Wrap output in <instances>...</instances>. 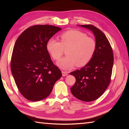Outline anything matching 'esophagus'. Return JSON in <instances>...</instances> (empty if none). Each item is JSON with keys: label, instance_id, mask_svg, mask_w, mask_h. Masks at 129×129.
Segmentation results:
<instances>
[{"label": "esophagus", "instance_id": "34e87169", "mask_svg": "<svg viewBox=\"0 0 129 129\" xmlns=\"http://www.w3.org/2000/svg\"><path fill=\"white\" fill-rule=\"evenodd\" d=\"M61 73H62V76H66L68 75V73L67 72H65V71H62Z\"/></svg>", "mask_w": 129, "mask_h": 129}]
</instances>
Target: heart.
Returning a JSON list of instances; mask_svg holds the SVG:
<instances>
[{
    "instance_id": "b5f03b06",
    "label": "heart",
    "mask_w": 129,
    "mask_h": 129,
    "mask_svg": "<svg viewBox=\"0 0 129 129\" xmlns=\"http://www.w3.org/2000/svg\"><path fill=\"white\" fill-rule=\"evenodd\" d=\"M60 39V42L50 38L46 42V48L55 60L61 58L64 49H67L68 56L57 62L60 68L68 70L75 65L83 67L91 60L96 46L93 38L87 37L85 33L77 30H70L62 33Z\"/></svg>"
}]
</instances>
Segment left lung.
Listing matches in <instances>:
<instances>
[{
  "mask_svg": "<svg viewBox=\"0 0 129 129\" xmlns=\"http://www.w3.org/2000/svg\"><path fill=\"white\" fill-rule=\"evenodd\" d=\"M78 26L92 32L96 46L91 60L80 70L70 73L76 79L70 90L75 98L90 102L100 97L110 84L114 56L110 43L100 29L92 25Z\"/></svg>",
  "mask_w": 129,
  "mask_h": 129,
  "instance_id": "left-lung-1",
  "label": "left lung"
}]
</instances>
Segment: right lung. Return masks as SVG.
I'll list each match as a JSON object with an SVG mask.
<instances>
[{
    "label": "right lung",
    "mask_w": 129,
    "mask_h": 129,
    "mask_svg": "<svg viewBox=\"0 0 129 129\" xmlns=\"http://www.w3.org/2000/svg\"><path fill=\"white\" fill-rule=\"evenodd\" d=\"M60 30L49 25L31 26L20 35L14 46L11 71L19 91L30 101L48 97L61 77L46 48L47 41Z\"/></svg>",
    "instance_id": "obj_1"
}]
</instances>
